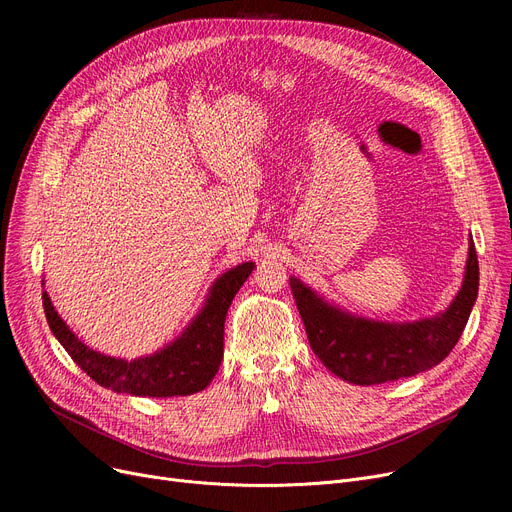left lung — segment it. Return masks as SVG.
<instances>
[{
    "label": "left lung",
    "instance_id": "left-lung-1",
    "mask_svg": "<svg viewBox=\"0 0 512 512\" xmlns=\"http://www.w3.org/2000/svg\"><path fill=\"white\" fill-rule=\"evenodd\" d=\"M479 288V263L473 238L463 286L446 311L411 321L386 324L346 313L319 297L297 278H290L294 303L303 317L313 353L344 382L357 386L411 378L442 363L459 342Z\"/></svg>",
    "mask_w": 512,
    "mask_h": 512
}]
</instances>
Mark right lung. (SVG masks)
Segmentation results:
<instances>
[{
  "label": "right lung",
  "instance_id": "add662e5",
  "mask_svg": "<svg viewBox=\"0 0 512 512\" xmlns=\"http://www.w3.org/2000/svg\"><path fill=\"white\" fill-rule=\"evenodd\" d=\"M255 263H240L209 288L203 309L166 348L141 359H116L93 351L66 326L43 290L47 324L72 361L99 386L132 396L168 398L201 392L215 378L224 357V321L234 294L247 282Z\"/></svg>",
  "mask_w": 512,
  "mask_h": 512
}]
</instances>
